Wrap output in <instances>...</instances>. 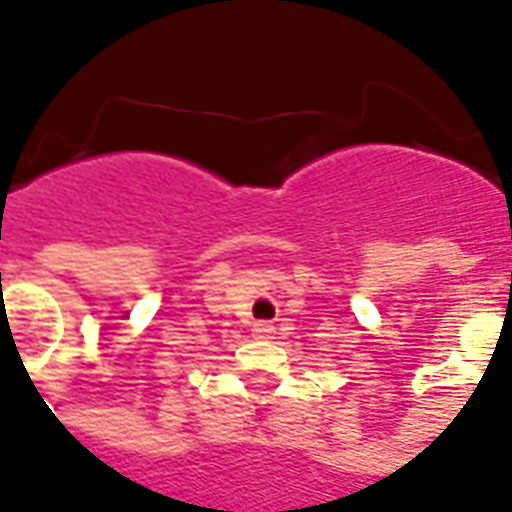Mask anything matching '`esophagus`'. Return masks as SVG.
Here are the masks:
<instances>
[{
	"label": "esophagus",
	"instance_id": "1",
	"mask_svg": "<svg viewBox=\"0 0 512 512\" xmlns=\"http://www.w3.org/2000/svg\"><path fill=\"white\" fill-rule=\"evenodd\" d=\"M252 332H255L257 337H263V340H268V337L274 334V326H271V323H268V321H260V323H255V329H252Z\"/></svg>",
	"mask_w": 512,
	"mask_h": 512
}]
</instances>
